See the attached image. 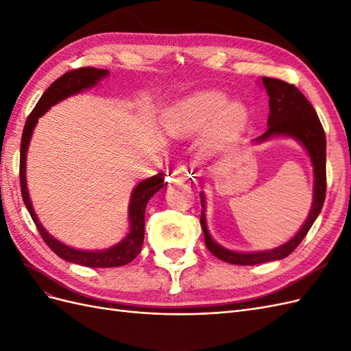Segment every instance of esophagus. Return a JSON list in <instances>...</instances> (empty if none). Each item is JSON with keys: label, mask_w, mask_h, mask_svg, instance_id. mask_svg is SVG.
<instances>
[{"label": "esophagus", "mask_w": 351, "mask_h": 351, "mask_svg": "<svg viewBox=\"0 0 351 351\" xmlns=\"http://www.w3.org/2000/svg\"><path fill=\"white\" fill-rule=\"evenodd\" d=\"M189 177H190V171L187 169V167H184V165H180L171 171L173 182H186Z\"/></svg>", "instance_id": "34e87169"}]
</instances>
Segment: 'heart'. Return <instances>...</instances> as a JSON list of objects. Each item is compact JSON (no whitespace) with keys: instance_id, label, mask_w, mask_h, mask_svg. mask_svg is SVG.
<instances>
[{"instance_id":"b5f03b06","label":"heart","mask_w":351,"mask_h":351,"mask_svg":"<svg viewBox=\"0 0 351 351\" xmlns=\"http://www.w3.org/2000/svg\"><path fill=\"white\" fill-rule=\"evenodd\" d=\"M227 101L218 90L197 92L178 102L167 114V127L177 137H187L204 129L215 119L214 133L218 139L239 134L247 121V111L239 102Z\"/></svg>"}]
</instances>
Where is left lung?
I'll return each instance as SVG.
<instances>
[{
  "mask_svg": "<svg viewBox=\"0 0 351 351\" xmlns=\"http://www.w3.org/2000/svg\"><path fill=\"white\" fill-rule=\"evenodd\" d=\"M262 83L269 97V117L268 130L259 136L256 142L268 141L272 136H289L294 137L295 141H299L306 147L313 165V202L309 217H307L300 231L291 240L272 250L240 253L222 247L212 240L206 227L205 196L204 193H200V226L205 234L206 247L218 259L232 265H258L289 256L302 243L307 231L313 226L315 219L321 214L326 193V139L319 117H317L312 104L306 99L304 95L294 84L271 77H262Z\"/></svg>",
  "mask_w": 351,
  "mask_h": 351,
  "instance_id": "8db88e82",
  "label": "left lung"
}]
</instances>
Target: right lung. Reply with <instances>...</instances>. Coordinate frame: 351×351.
Masks as SVG:
<instances>
[{
  "label": "right lung",
  "mask_w": 351,
  "mask_h": 351,
  "mask_svg": "<svg viewBox=\"0 0 351 351\" xmlns=\"http://www.w3.org/2000/svg\"><path fill=\"white\" fill-rule=\"evenodd\" d=\"M110 74L105 69H95V67H80L62 74L51 86L44 92L38 104L35 105L34 111L27 117L22 143H20V186H22V196L23 202L29 210V214L36 224L40 237L48 244V247L54 252L61 259H64L71 263L83 265L89 268H114L123 267L132 262L137 254L142 250L143 237H145V210L149 199L158 192L159 189L164 187V174L158 173L156 176L143 180L137 184L132 193V199L129 204V221H130V231L119 244L107 249V250H77L66 246L57 239L52 237L45 228L42 227L36 214L34 212L30 204V197L26 186V154L32 133H34L38 120L44 115L52 105L69 98L70 95L79 93L83 89H89L95 86L101 79L107 77Z\"/></svg>",
  "instance_id": "right-lung-1"
}]
</instances>
